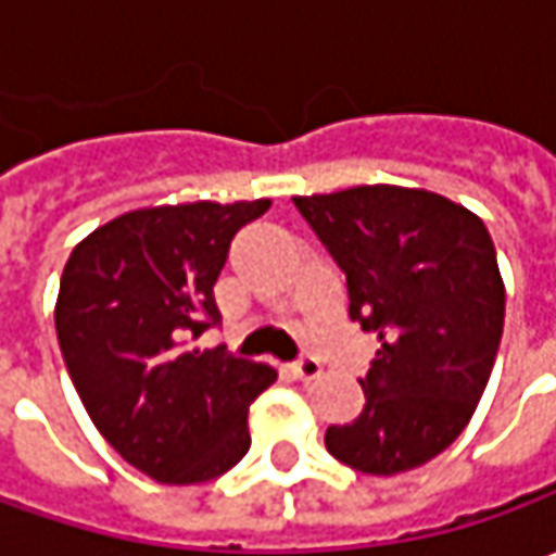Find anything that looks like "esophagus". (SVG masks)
Wrapping results in <instances>:
<instances>
[{
  "instance_id": "34e87169",
  "label": "esophagus",
  "mask_w": 556,
  "mask_h": 556,
  "mask_svg": "<svg viewBox=\"0 0 556 556\" xmlns=\"http://www.w3.org/2000/svg\"><path fill=\"white\" fill-rule=\"evenodd\" d=\"M288 371L293 380H315V377H321V362L306 355V358H300V362L288 365Z\"/></svg>"
}]
</instances>
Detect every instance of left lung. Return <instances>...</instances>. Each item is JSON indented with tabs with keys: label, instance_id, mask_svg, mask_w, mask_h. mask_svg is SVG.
<instances>
[{
	"label": "left lung",
	"instance_id": "left-lung-1",
	"mask_svg": "<svg viewBox=\"0 0 556 556\" xmlns=\"http://www.w3.org/2000/svg\"><path fill=\"white\" fill-rule=\"evenodd\" d=\"M346 275L350 318L380 340L333 458L371 477L445 452L477 412L504 331V281L477 213L424 188L358 185L293 198Z\"/></svg>",
	"mask_w": 556,
	"mask_h": 556
}]
</instances>
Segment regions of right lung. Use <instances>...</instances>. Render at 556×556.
<instances>
[{"mask_svg":"<svg viewBox=\"0 0 556 556\" xmlns=\"http://www.w3.org/2000/svg\"><path fill=\"white\" fill-rule=\"evenodd\" d=\"M271 201L123 213L74 247L54 331L76 393L119 458L166 485L223 477L250 448L268 365L191 346L219 321L213 285L238 228Z\"/></svg>","mask_w":556,"mask_h":556,"instance_id":"add662e5","label":"right lung"}]
</instances>
